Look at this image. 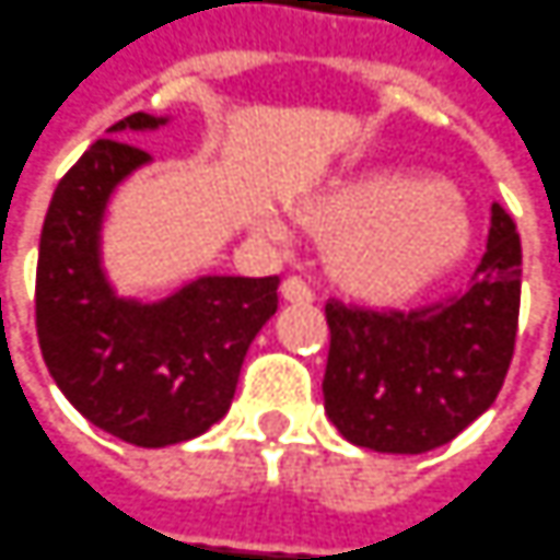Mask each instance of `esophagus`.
<instances>
[{
    "instance_id": "34e87169",
    "label": "esophagus",
    "mask_w": 560,
    "mask_h": 560,
    "mask_svg": "<svg viewBox=\"0 0 560 560\" xmlns=\"http://www.w3.org/2000/svg\"><path fill=\"white\" fill-rule=\"evenodd\" d=\"M280 292H283L287 302H311L314 299V289L307 287V280L299 277V273H289L287 280H283V287H280Z\"/></svg>"
}]
</instances>
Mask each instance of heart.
I'll list each match as a JSON object with an SVG mask.
<instances>
[{
  "label": "heart",
  "mask_w": 560,
  "mask_h": 560,
  "mask_svg": "<svg viewBox=\"0 0 560 560\" xmlns=\"http://www.w3.org/2000/svg\"><path fill=\"white\" fill-rule=\"evenodd\" d=\"M320 231H336L332 271L345 287L397 299L431 283L468 249L471 221L463 202L416 172H366L332 184L305 206Z\"/></svg>",
  "instance_id": "heart-1"
}]
</instances>
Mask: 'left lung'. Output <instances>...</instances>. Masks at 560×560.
Masks as SVG:
<instances>
[{
    "label": "left lung",
    "instance_id": "left-lung-1",
    "mask_svg": "<svg viewBox=\"0 0 560 560\" xmlns=\"http://www.w3.org/2000/svg\"><path fill=\"white\" fill-rule=\"evenodd\" d=\"M521 307V240L493 202L471 283L431 305L326 302V416L351 444L429 453L468 429L505 382Z\"/></svg>",
    "mask_w": 560,
    "mask_h": 560
}]
</instances>
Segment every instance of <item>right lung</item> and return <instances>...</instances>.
<instances>
[{"label": "right lung", "instance_id": "obj_1", "mask_svg": "<svg viewBox=\"0 0 560 560\" xmlns=\"http://www.w3.org/2000/svg\"><path fill=\"white\" fill-rule=\"evenodd\" d=\"M131 114L63 175L45 212L36 336L63 397L135 446H168L228 412L240 366L277 311L280 277H200L163 302L119 299L101 271V219L114 187L150 160L122 131L163 126Z\"/></svg>", "mask_w": 560, "mask_h": 560}]
</instances>
